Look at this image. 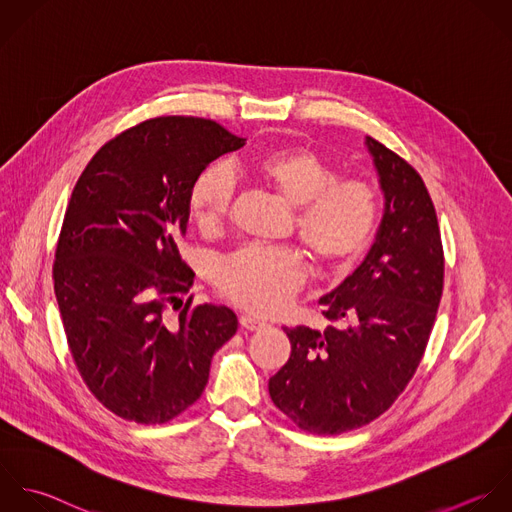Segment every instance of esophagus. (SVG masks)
I'll use <instances>...</instances> for the list:
<instances>
[{"mask_svg": "<svg viewBox=\"0 0 512 512\" xmlns=\"http://www.w3.org/2000/svg\"><path fill=\"white\" fill-rule=\"evenodd\" d=\"M239 323H241V327L247 329V331H261V329L267 327V321H263V319L255 317V315H247V313L239 317Z\"/></svg>", "mask_w": 512, "mask_h": 512, "instance_id": "esophagus-1", "label": "esophagus"}]
</instances>
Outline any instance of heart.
<instances>
[{
	"mask_svg": "<svg viewBox=\"0 0 512 512\" xmlns=\"http://www.w3.org/2000/svg\"><path fill=\"white\" fill-rule=\"evenodd\" d=\"M249 171L289 207L301 243L327 271L353 267L371 247L381 215L377 189L357 177L337 179L331 163L305 147H277L257 155ZM235 181L205 167L187 191V211L201 233H219L233 207ZM307 281V263L295 249L243 247L215 273L219 293L233 305L271 315L289 305Z\"/></svg>",
	"mask_w": 512,
	"mask_h": 512,
	"instance_id": "heart-1",
	"label": "heart"
}]
</instances>
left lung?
<instances>
[{
	"label": "left lung",
	"instance_id": "obj_1",
	"mask_svg": "<svg viewBox=\"0 0 512 512\" xmlns=\"http://www.w3.org/2000/svg\"><path fill=\"white\" fill-rule=\"evenodd\" d=\"M385 213L377 239L335 291L321 297L333 323L283 331L291 357L269 395L299 429L341 435L381 417L413 379L443 295L445 255L433 199L413 165L367 137Z\"/></svg>",
	"mask_w": 512,
	"mask_h": 512
}]
</instances>
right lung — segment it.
<instances>
[{"label": "right lung", "instance_id": "right-lung-1", "mask_svg": "<svg viewBox=\"0 0 512 512\" xmlns=\"http://www.w3.org/2000/svg\"><path fill=\"white\" fill-rule=\"evenodd\" d=\"M243 145L211 119L155 117L109 139L73 187L53 289L81 379L125 421L161 425L189 409L237 331L229 307L181 301L195 273L177 241L193 179Z\"/></svg>", "mask_w": 512, "mask_h": 512}]
</instances>
